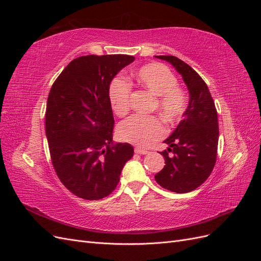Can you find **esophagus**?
<instances>
[{"mask_svg": "<svg viewBox=\"0 0 261 261\" xmlns=\"http://www.w3.org/2000/svg\"><path fill=\"white\" fill-rule=\"evenodd\" d=\"M135 153H138V154H147L148 151L143 148H139V147H136L135 148Z\"/></svg>", "mask_w": 261, "mask_h": 261, "instance_id": "obj_1", "label": "esophagus"}]
</instances>
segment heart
I'll return each mask as SVG.
<instances>
[{"label":"heart","mask_w":261,"mask_h":261,"mask_svg":"<svg viewBox=\"0 0 261 261\" xmlns=\"http://www.w3.org/2000/svg\"><path fill=\"white\" fill-rule=\"evenodd\" d=\"M140 87L155 96L153 110H158L163 120L173 124L178 122L187 109V97L180 89L176 76L160 63H150L140 67L135 74ZM109 100L117 116H125L129 111L130 86L123 80H114L109 89ZM164 126L159 117L132 116L120 124L118 137L138 147H150L163 137Z\"/></svg>","instance_id":"b5f03b06"}]
</instances>
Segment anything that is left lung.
<instances>
[{
  "label": "left lung",
  "instance_id": "1",
  "mask_svg": "<svg viewBox=\"0 0 261 261\" xmlns=\"http://www.w3.org/2000/svg\"><path fill=\"white\" fill-rule=\"evenodd\" d=\"M169 62L183 77L189 103L183 120L164 140L169 147L160 152L164 168L154 175L156 183L177 194L192 192L206 180L217 161L218 113L208 86L185 62L173 55H155Z\"/></svg>",
  "mask_w": 261,
  "mask_h": 261
}]
</instances>
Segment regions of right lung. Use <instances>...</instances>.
<instances>
[{
    "mask_svg": "<svg viewBox=\"0 0 261 261\" xmlns=\"http://www.w3.org/2000/svg\"><path fill=\"white\" fill-rule=\"evenodd\" d=\"M130 55H86L63 69L50 90L45 134L53 168L69 192L98 200L111 194L134 154L127 143L113 144L114 117L109 89Z\"/></svg>",
    "mask_w": 261,
    "mask_h": 261,
    "instance_id": "right-lung-1",
    "label": "right lung"
}]
</instances>
